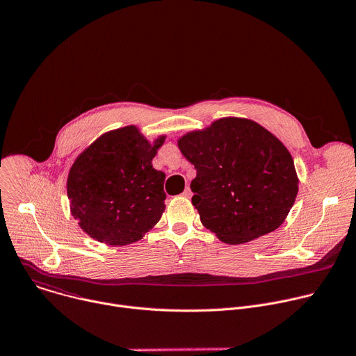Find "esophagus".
<instances>
[{"label":"esophagus","instance_id":"34e87169","mask_svg":"<svg viewBox=\"0 0 356 356\" xmlns=\"http://www.w3.org/2000/svg\"><path fill=\"white\" fill-rule=\"evenodd\" d=\"M183 197H186V198H190V197H191V190H190L188 187H186V188H184V191H183Z\"/></svg>","mask_w":356,"mask_h":356}]
</instances>
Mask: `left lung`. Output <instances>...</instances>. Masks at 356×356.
<instances>
[{"mask_svg": "<svg viewBox=\"0 0 356 356\" xmlns=\"http://www.w3.org/2000/svg\"><path fill=\"white\" fill-rule=\"evenodd\" d=\"M194 165L191 202L220 241L241 245L277 229L291 210L298 177L283 142L258 122L225 117L177 139Z\"/></svg>", "mask_w": 356, "mask_h": 356, "instance_id": "left-lung-1", "label": "left lung"}]
</instances>
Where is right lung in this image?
<instances>
[{"mask_svg":"<svg viewBox=\"0 0 356 356\" xmlns=\"http://www.w3.org/2000/svg\"><path fill=\"white\" fill-rule=\"evenodd\" d=\"M166 135L146 139L136 125L98 136L67 176L70 213L92 239L124 246L142 239L163 211L166 175L152 166Z\"/></svg>","mask_w":356,"mask_h":356,"instance_id":"add662e5","label":"right lung"}]
</instances>
